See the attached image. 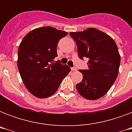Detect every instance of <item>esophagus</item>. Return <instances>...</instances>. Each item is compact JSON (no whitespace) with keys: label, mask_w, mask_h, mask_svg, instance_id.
I'll list each match as a JSON object with an SVG mask.
<instances>
[{"label":"esophagus","mask_w":132,"mask_h":132,"mask_svg":"<svg viewBox=\"0 0 132 132\" xmlns=\"http://www.w3.org/2000/svg\"><path fill=\"white\" fill-rule=\"evenodd\" d=\"M77 70V69L75 67H72V68H71V70H72V71H76Z\"/></svg>","instance_id":"obj_1"}]
</instances>
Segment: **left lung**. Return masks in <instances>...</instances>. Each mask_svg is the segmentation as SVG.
Here are the masks:
<instances>
[{"mask_svg":"<svg viewBox=\"0 0 132 132\" xmlns=\"http://www.w3.org/2000/svg\"><path fill=\"white\" fill-rule=\"evenodd\" d=\"M77 46L79 57L88 58V68L79 70L83 79L76 85L81 96L89 100L102 97L110 89L118 75L121 57L110 36L94 28L70 32Z\"/></svg>","mask_w":132,"mask_h":132,"instance_id":"left-lung-1","label":"left lung"}]
</instances>
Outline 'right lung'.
Listing matches in <instances>:
<instances>
[{"instance_id": "add662e5", "label": "right lung", "mask_w": 132, "mask_h": 132, "mask_svg": "<svg viewBox=\"0 0 132 132\" xmlns=\"http://www.w3.org/2000/svg\"><path fill=\"white\" fill-rule=\"evenodd\" d=\"M67 34L51 27L37 28L20 44L18 68L24 84L34 96L44 98L53 95L70 71L67 65L53 63L58 42Z\"/></svg>"}]
</instances>
